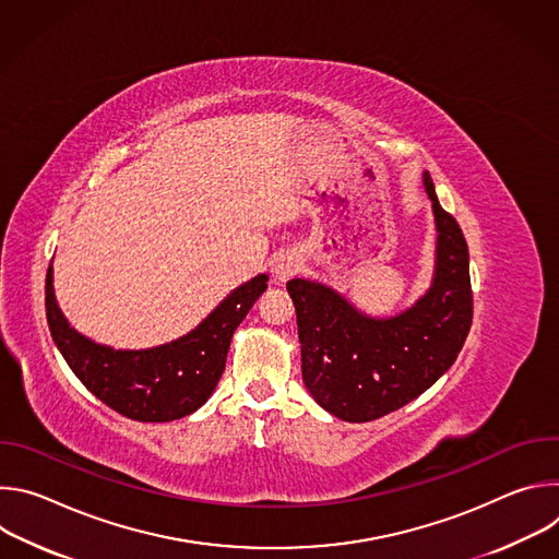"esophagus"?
Wrapping results in <instances>:
<instances>
[{"label": "esophagus", "instance_id": "1", "mask_svg": "<svg viewBox=\"0 0 559 559\" xmlns=\"http://www.w3.org/2000/svg\"><path fill=\"white\" fill-rule=\"evenodd\" d=\"M298 270H300V259H298L296 254H281V257L274 261V267H272L274 278H276L278 283L289 281Z\"/></svg>", "mask_w": 559, "mask_h": 559}]
</instances>
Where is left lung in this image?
Returning <instances> with one entry per match:
<instances>
[{
  "instance_id": "obj_1",
  "label": "left lung",
  "mask_w": 559,
  "mask_h": 559,
  "mask_svg": "<svg viewBox=\"0 0 559 559\" xmlns=\"http://www.w3.org/2000/svg\"><path fill=\"white\" fill-rule=\"evenodd\" d=\"M429 292L397 316L371 318L323 283L292 278L302 382L313 401L347 423H369L405 407L457 358L473 321L468 248L457 221L438 203Z\"/></svg>"
}]
</instances>
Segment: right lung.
I'll return each instance as SVG.
<instances>
[{
    "label": "right lung",
    "instance_id": "right-lung-1",
    "mask_svg": "<svg viewBox=\"0 0 559 559\" xmlns=\"http://www.w3.org/2000/svg\"><path fill=\"white\" fill-rule=\"evenodd\" d=\"M265 289L267 276L259 274L236 287L179 341L128 352L97 345L68 325L55 300L52 267H48L46 318L63 360L102 403L130 420L170 423L190 416L212 395L225 369L234 330Z\"/></svg>",
    "mask_w": 559,
    "mask_h": 559
}]
</instances>
